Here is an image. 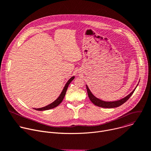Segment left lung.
<instances>
[{
	"mask_svg": "<svg viewBox=\"0 0 151 151\" xmlns=\"http://www.w3.org/2000/svg\"><path fill=\"white\" fill-rule=\"evenodd\" d=\"M139 83H138V84H139ZM138 84L137 85L135 89H134L133 91L130 94H129L128 96H127L126 97H125L124 98H122L120 100L116 101H112V102L104 101H102V100L98 99V98L94 96L93 94V93L90 90L87 85H86V87H87V93H88V98H89L90 100L91 101V102L93 104H94L95 105H96V106H99V107L106 108H113L118 107V106L122 105L123 104H124L125 102H127L129 99V98L131 96V95L133 94V93L134 92L135 88H137V87L138 86Z\"/></svg>",
	"mask_w": 151,
	"mask_h": 151,
	"instance_id": "left-lung-1",
	"label": "left lung"
}]
</instances>
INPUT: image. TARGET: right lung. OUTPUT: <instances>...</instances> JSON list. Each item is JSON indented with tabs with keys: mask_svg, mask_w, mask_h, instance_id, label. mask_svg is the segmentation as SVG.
<instances>
[{
	"mask_svg": "<svg viewBox=\"0 0 151 151\" xmlns=\"http://www.w3.org/2000/svg\"><path fill=\"white\" fill-rule=\"evenodd\" d=\"M74 78H75V76H73L68 80V81L67 82V83L65 84V86L64 87V88L63 89L61 94H60L58 98L55 101H54L53 102H52L51 104H50L49 105H48L46 106H44V107H42V108H34V109H36V110H38V111H45V110H48V109H52L53 108H55L58 105H59L61 103V102L63 101V99L65 96V93H66V91H67V88L68 87V85L70 84V83L74 79Z\"/></svg>",
	"mask_w": 151,
	"mask_h": 151,
	"instance_id": "right-lung-1",
	"label": "right lung"
}]
</instances>
